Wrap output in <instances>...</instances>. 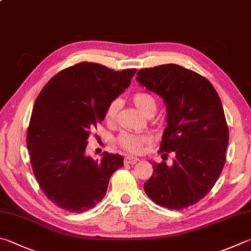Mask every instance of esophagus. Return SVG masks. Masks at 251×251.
<instances>
[{
  "label": "esophagus",
  "mask_w": 251,
  "mask_h": 251,
  "mask_svg": "<svg viewBox=\"0 0 251 251\" xmlns=\"http://www.w3.org/2000/svg\"><path fill=\"white\" fill-rule=\"evenodd\" d=\"M124 161H125V163H128V165H135L136 162L139 161V159L136 157H133V156H126Z\"/></svg>",
  "instance_id": "esophagus-1"
}]
</instances>
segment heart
I'll return each instance as SVG.
<instances>
[{
    "instance_id": "heart-1",
    "label": "heart",
    "mask_w": 251,
    "mask_h": 251,
    "mask_svg": "<svg viewBox=\"0 0 251 251\" xmlns=\"http://www.w3.org/2000/svg\"><path fill=\"white\" fill-rule=\"evenodd\" d=\"M131 101L137 110L146 116H151L157 110V100L151 93L146 91H137L131 95ZM120 100H113L108 104L105 111V121L107 123H114L116 120L118 108H120ZM150 143V138L146 135H135L129 133H122L117 137V144L123 149L131 153H139L144 150L145 146Z\"/></svg>"
}]
</instances>
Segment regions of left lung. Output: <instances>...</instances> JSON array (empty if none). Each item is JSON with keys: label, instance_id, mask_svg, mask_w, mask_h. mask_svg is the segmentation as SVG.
I'll return each instance as SVG.
<instances>
[{"label": "left lung", "instance_id": "obj_1", "mask_svg": "<svg viewBox=\"0 0 251 251\" xmlns=\"http://www.w3.org/2000/svg\"><path fill=\"white\" fill-rule=\"evenodd\" d=\"M136 79L165 101L168 125L158 152L176 156L172 166L152 163L145 192L169 209L198 203L226 161L229 131L221 99L206 78L175 63L140 69Z\"/></svg>", "mask_w": 251, "mask_h": 251}]
</instances>
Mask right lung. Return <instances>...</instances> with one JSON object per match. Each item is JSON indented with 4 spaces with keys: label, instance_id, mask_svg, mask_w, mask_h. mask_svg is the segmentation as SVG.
<instances>
[{
    "label": "right lung",
    "instance_id": "right-lung-1",
    "mask_svg": "<svg viewBox=\"0 0 251 251\" xmlns=\"http://www.w3.org/2000/svg\"><path fill=\"white\" fill-rule=\"evenodd\" d=\"M136 69L115 71L94 62L61 70L40 91L27 128L34 176L47 199L68 212L93 208L110 177L124 166L118 153L85 154L91 130L103 122L108 104L130 84Z\"/></svg>",
    "mask_w": 251,
    "mask_h": 251
}]
</instances>
